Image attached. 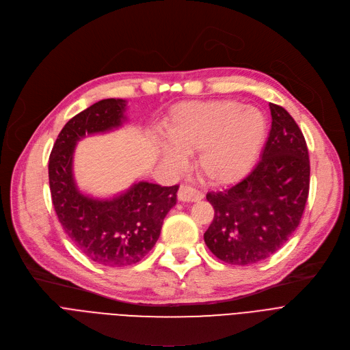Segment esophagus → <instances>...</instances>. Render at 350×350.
I'll use <instances>...</instances> for the list:
<instances>
[{"label": "esophagus", "instance_id": "1", "mask_svg": "<svg viewBox=\"0 0 350 350\" xmlns=\"http://www.w3.org/2000/svg\"><path fill=\"white\" fill-rule=\"evenodd\" d=\"M178 199L180 202H198L203 199V193L195 188H191L189 185H180L178 191Z\"/></svg>", "mask_w": 350, "mask_h": 350}]
</instances>
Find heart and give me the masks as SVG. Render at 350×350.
<instances>
[{
    "label": "heart",
    "instance_id": "b5f03b06",
    "mask_svg": "<svg viewBox=\"0 0 350 350\" xmlns=\"http://www.w3.org/2000/svg\"><path fill=\"white\" fill-rule=\"evenodd\" d=\"M158 141L163 162L179 167L183 154H196V168L211 183L237 182L253 168L267 131L264 114L233 100L187 101L174 106Z\"/></svg>",
    "mask_w": 350,
    "mask_h": 350
}]
</instances>
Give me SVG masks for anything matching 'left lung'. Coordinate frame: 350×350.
Segmentation results:
<instances>
[{
  "instance_id": "obj_1",
  "label": "left lung",
  "mask_w": 350,
  "mask_h": 350,
  "mask_svg": "<svg viewBox=\"0 0 350 350\" xmlns=\"http://www.w3.org/2000/svg\"><path fill=\"white\" fill-rule=\"evenodd\" d=\"M271 130L256 168L234 187L209 192L215 217L204 243L221 261L249 265L269 258L301 221L310 192V157L290 113L270 103Z\"/></svg>"
}]
</instances>
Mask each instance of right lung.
Instances as JSON below:
<instances>
[{
    "instance_id": "obj_1",
    "label": "right lung",
    "mask_w": 350,
    "mask_h": 350,
    "mask_svg": "<svg viewBox=\"0 0 350 350\" xmlns=\"http://www.w3.org/2000/svg\"><path fill=\"white\" fill-rule=\"evenodd\" d=\"M126 106L122 98H105L76 114L59 133L49 157L51 196L62 228L88 258L106 267L133 265L150 253L179 188L142 180L111 199L79 191L73 176L77 141L122 126Z\"/></svg>"
}]
</instances>
